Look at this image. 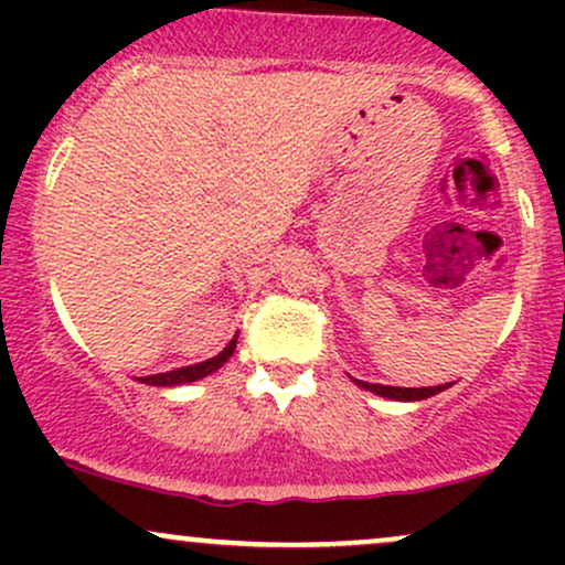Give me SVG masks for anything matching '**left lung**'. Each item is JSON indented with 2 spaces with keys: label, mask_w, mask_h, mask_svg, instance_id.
Masks as SVG:
<instances>
[{
  "label": "left lung",
  "mask_w": 565,
  "mask_h": 565,
  "mask_svg": "<svg viewBox=\"0 0 565 565\" xmlns=\"http://www.w3.org/2000/svg\"><path fill=\"white\" fill-rule=\"evenodd\" d=\"M353 382L359 387H364V391L377 393L382 398H391V401H425L451 385V382H446V385H436V387H393V385H374V382H364V380H353Z\"/></svg>",
  "instance_id": "obj_1"
}]
</instances>
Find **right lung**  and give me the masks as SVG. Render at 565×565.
Returning <instances> with one entry per match:
<instances>
[{"instance_id": "obj_1", "label": "right lung", "mask_w": 565, "mask_h": 565, "mask_svg": "<svg viewBox=\"0 0 565 565\" xmlns=\"http://www.w3.org/2000/svg\"><path fill=\"white\" fill-rule=\"evenodd\" d=\"M236 340L238 334H233V340L220 350L217 355H212V359L201 361V364H193V366H180V369H172V372H164V374H151V377H138L140 382H146V385H157V387H174V385H188V382H196V380H204L210 377L212 372H217L220 366L225 364V361L231 359L233 350H236Z\"/></svg>"}]
</instances>
